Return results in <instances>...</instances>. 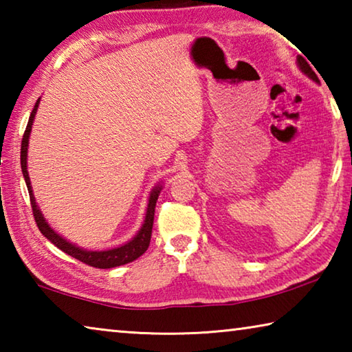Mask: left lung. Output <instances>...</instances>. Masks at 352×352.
I'll use <instances>...</instances> for the list:
<instances>
[{
	"instance_id": "left-lung-1",
	"label": "left lung",
	"mask_w": 352,
	"mask_h": 352,
	"mask_svg": "<svg viewBox=\"0 0 352 352\" xmlns=\"http://www.w3.org/2000/svg\"><path fill=\"white\" fill-rule=\"evenodd\" d=\"M296 63H298V67H300V69H301L302 73H305L307 77H311L312 80L318 82L317 76H315V73H314V71H312V68L309 67V63L305 60V58H302V57H296Z\"/></svg>"
}]
</instances>
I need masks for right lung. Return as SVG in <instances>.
<instances>
[{"mask_svg":"<svg viewBox=\"0 0 352 352\" xmlns=\"http://www.w3.org/2000/svg\"><path fill=\"white\" fill-rule=\"evenodd\" d=\"M40 104V98L37 102H35L31 116H29V122L25 130V135H23V141H21V170H23V177H25L26 186L29 190V197H31V206H32V212H34V219L37 222L38 230L41 231L47 241H51L57 248H60L62 252H65L73 258L79 259L83 264H88L91 267H96V269H111V267H119L124 264H129L135 259H138L140 256L146 252L148 248V243H151V236H152V226H153V216H155V205H157L158 195L162 192L163 186L162 184H157L153 186V189L148 194V201H147V208H146V216H144V222H142L141 228L138 233L135 234L129 242L122 243V245L115 247V248H109V250H100V252H93V250H85L82 247L74 245L73 242H69L62 237L51 228V225L46 222V219L41 214L40 208L35 201L34 197V190L31 186V180H29V172H28V146H29V136H31V130L34 126V119H35V113H37Z\"/></svg>","mask_w":352,"mask_h":352,"instance_id":"right-lung-1","label":"right lung"}]
</instances>
